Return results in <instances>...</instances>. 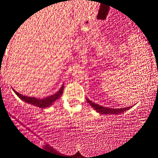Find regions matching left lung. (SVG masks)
Masks as SVG:
<instances>
[{"mask_svg": "<svg viewBox=\"0 0 158 158\" xmlns=\"http://www.w3.org/2000/svg\"><path fill=\"white\" fill-rule=\"evenodd\" d=\"M87 102L89 103V105L91 106L93 108H94V110H96V111H97L98 113H101V114H119V113H121L123 112H125L126 110H129L131 108V106L130 107H123V108H118V109H113V108H107V107L102 106L100 105H98V104L94 103L92 101H90L89 99H87Z\"/></svg>", "mask_w": 158, "mask_h": 158, "instance_id": "1", "label": "left lung"}]
</instances>
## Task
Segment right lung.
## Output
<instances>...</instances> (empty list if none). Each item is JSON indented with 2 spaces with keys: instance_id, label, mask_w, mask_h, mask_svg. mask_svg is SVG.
<instances>
[{
  "instance_id": "add662e5",
  "label": "right lung",
  "mask_w": 158,
  "mask_h": 158,
  "mask_svg": "<svg viewBox=\"0 0 158 158\" xmlns=\"http://www.w3.org/2000/svg\"><path fill=\"white\" fill-rule=\"evenodd\" d=\"M63 85L61 87L60 89L56 93H55L54 95H52V96H48L46 98H44V99H37L35 97H30V96H23V95L20 94L19 93H18L17 91H15V89L14 92L15 93V94L18 96L21 99H22L23 101H24L25 102L29 104H32V105L35 106L40 107V108H46V107L50 106L51 105H52L53 102L56 100H57L59 98H60V96L62 95L63 93Z\"/></svg>"
}]
</instances>
